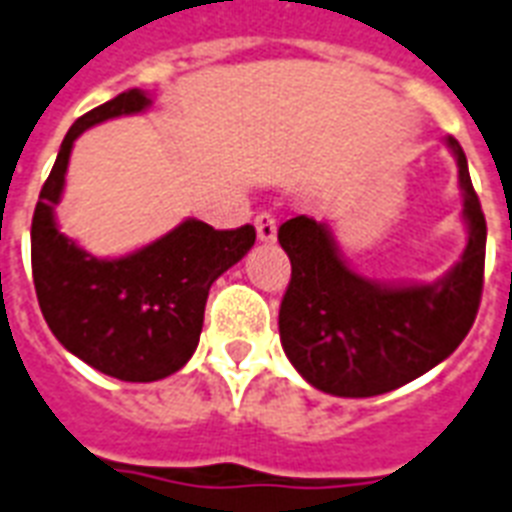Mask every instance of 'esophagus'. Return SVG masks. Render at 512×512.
Here are the masks:
<instances>
[{
  "label": "esophagus",
  "instance_id": "esophagus-1",
  "mask_svg": "<svg viewBox=\"0 0 512 512\" xmlns=\"http://www.w3.org/2000/svg\"><path fill=\"white\" fill-rule=\"evenodd\" d=\"M253 224H256V235H259L261 243H272L277 237V219L272 213L261 211L259 216L253 219Z\"/></svg>",
  "mask_w": 512,
  "mask_h": 512
}]
</instances>
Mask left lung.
Segmentation results:
<instances>
[{
    "label": "left lung",
    "mask_w": 512,
    "mask_h": 512,
    "mask_svg": "<svg viewBox=\"0 0 512 512\" xmlns=\"http://www.w3.org/2000/svg\"><path fill=\"white\" fill-rule=\"evenodd\" d=\"M465 192L467 248L433 285H382L352 272L326 224L296 216L277 240L291 259L280 304V342L312 387L339 398H371L417 379L457 350L473 328L483 293L486 219L454 136Z\"/></svg>",
    "instance_id": "obj_1"
}]
</instances>
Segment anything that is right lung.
Masks as SVG:
<instances>
[{
    "mask_svg": "<svg viewBox=\"0 0 512 512\" xmlns=\"http://www.w3.org/2000/svg\"><path fill=\"white\" fill-rule=\"evenodd\" d=\"M149 104L133 87L82 114L63 138L31 219V275L47 326L71 355L122 382H157L192 358L213 280L256 243L251 224L213 229L189 219L130 256L95 259L58 232L53 208L74 138Z\"/></svg>",
    "mask_w": 512,
    "mask_h": 512,
    "instance_id": "obj_1",
    "label": "right lung"
}]
</instances>
